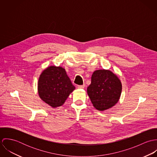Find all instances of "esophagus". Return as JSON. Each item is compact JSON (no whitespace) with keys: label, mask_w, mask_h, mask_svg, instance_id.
Here are the masks:
<instances>
[{"label":"esophagus","mask_w":157,"mask_h":157,"mask_svg":"<svg viewBox=\"0 0 157 157\" xmlns=\"http://www.w3.org/2000/svg\"><path fill=\"white\" fill-rule=\"evenodd\" d=\"M85 85H78V88H80V89H83L85 88Z\"/></svg>","instance_id":"34e87169"}]
</instances>
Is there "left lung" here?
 Wrapping results in <instances>:
<instances>
[{
  "label": "left lung",
  "instance_id": "left-lung-1",
  "mask_svg": "<svg viewBox=\"0 0 157 157\" xmlns=\"http://www.w3.org/2000/svg\"><path fill=\"white\" fill-rule=\"evenodd\" d=\"M121 90V83L115 74L109 70L99 69L93 72L87 92L94 108L103 111L118 102Z\"/></svg>",
  "mask_w": 157,
  "mask_h": 157
}]
</instances>
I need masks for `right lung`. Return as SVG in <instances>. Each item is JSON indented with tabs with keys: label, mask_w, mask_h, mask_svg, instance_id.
I'll list each match as a JSON object with an SVG mask.
<instances>
[{
	"label": "right lung",
	"mask_w": 157,
	"mask_h": 157,
	"mask_svg": "<svg viewBox=\"0 0 157 157\" xmlns=\"http://www.w3.org/2000/svg\"><path fill=\"white\" fill-rule=\"evenodd\" d=\"M75 90L66 71L60 67L51 66L40 74L38 92L40 98L52 108L64 104L69 94Z\"/></svg>",
	"instance_id": "obj_1"
}]
</instances>
